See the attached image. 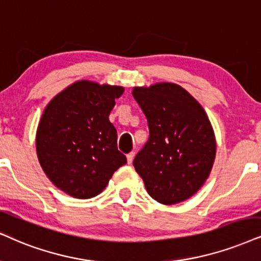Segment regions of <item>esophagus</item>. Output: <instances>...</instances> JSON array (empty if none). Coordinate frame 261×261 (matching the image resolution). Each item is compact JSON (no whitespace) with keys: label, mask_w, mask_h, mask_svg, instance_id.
<instances>
[{"label":"esophagus","mask_w":261,"mask_h":261,"mask_svg":"<svg viewBox=\"0 0 261 261\" xmlns=\"http://www.w3.org/2000/svg\"><path fill=\"white\" fill-rule=\"evenodd\" d=\"M135 151H131V153H128L126 155V160H127V164H131L134 161V158H135Z\"/></svg>","instance_id":"1"}]
</instances>
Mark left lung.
Wrapping results in <instances>:
<instances>
[{"label": "left lung", "mask_w": 261, "mask_h": 261, "mask_svg": "<svg viewBox=\"0 0 261 261\" xmlns=\"http://www.w3.org/2000/svg\"><path fill=\"white\" fill-rule=\"evenodd\" d=\"M133 96L149 127V138L134 160L135 170L158 202L189 199L206 182L216 158V137L206 112L173 83L136 87Z\"/></svg>", "instance_id": "obj_1"}]
</instances>
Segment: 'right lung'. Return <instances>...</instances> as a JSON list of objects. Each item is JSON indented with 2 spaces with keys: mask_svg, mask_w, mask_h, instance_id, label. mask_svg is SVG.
<instances>
[{
  "mask_svg": "<svg viewBox=\"0 0 261 261\" xmlns=\"http://www.w3.org/2000/svg\"><path fill=\"white\" fill-rule=\"evenodd\" d=\"M123 92L118 85L78 81L59 92L43 112L36 134L38 161L53 184L68 195H98L126 164L108 119Z\"/></svg>",
  "mask_w": 261,
  "mask_h": 261,
  "instance_id": "obj_1",
  "label": "right lung"
}]
</instances>
